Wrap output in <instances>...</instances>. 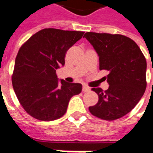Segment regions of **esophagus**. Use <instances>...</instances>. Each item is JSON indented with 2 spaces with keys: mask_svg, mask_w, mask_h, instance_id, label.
<instances>
[{
  "mask_svg": "<svg viewBox=\"0 0 153 153\" xmlns=\"http://www.w3.org/2000/svg\"><path fill=\"white\" fill-rule=\"evenodd\" d=\"M82 90H83V92H84V93H86V92H88V91H89L90 88L88 86H86V85H83Z\"/></svg>",
  "mask_w": 153,
  "mask_h": 153,
  "instance_id": "obj_1",
  "label": "esophagus"
}]
</instances>
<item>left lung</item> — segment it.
<instances>
[{
	"label": "left lung",
	"mask_w": 153,
	"mask_h": 153,
	"mask_svg": "<svg viewBox=\"0 0 153 153\" xmlns=\"http://www.w3.org/2000/svg\"><path fill=\"white\" fill-rule=\"evenodd\" d=\"M83 37L98 54L100 70L109 71L108 89H92L98 102L89 106V111L105 120L121 118L138 104L146 89L144 56L134 41L124 35L88 32Z\"/></svg>",
	"instance_id": "obj_1"
}]
</instances>
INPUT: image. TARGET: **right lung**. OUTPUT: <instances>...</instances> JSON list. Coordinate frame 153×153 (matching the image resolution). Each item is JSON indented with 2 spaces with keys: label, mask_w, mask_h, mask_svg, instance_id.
<instances>
[{
  "label": "right lung",
  "mask_w": 153,
  "mask_h": 153,
  "mask_svg": "<svg viewBox=\"0 0 153 153\" xmlns=\"http://www.w3.org/2000/svg\"><path fill=\"white\" fill-rule=\"evenodd\" d=\"M83 33L44 28L19 48L12 85L20 105L33 118L50 121L62 117L70 98L81 93V83L58 81L56 70L65 65L67 51Z\"/></svg>",
  "instance_id": "add662e5"
}]
</instances>
